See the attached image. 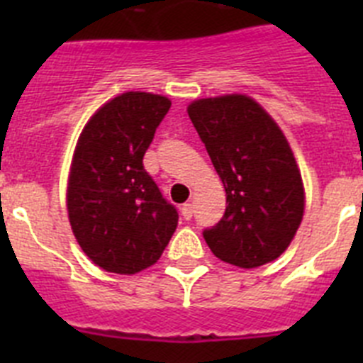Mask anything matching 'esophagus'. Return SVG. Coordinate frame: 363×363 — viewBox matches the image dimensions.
I'll use <instances>...</instances> for the list:
<instances>
[{
  "label": "esophagus",
  "mask_w": 363,
  "mask_h": 363,
  "mask_svg": "<svg viewBox=\"0 0 363 363\" xmlns=\"http://www.w3.org/2000/svg\"><path fill=\"white\" fill-rule=\"evenodd\" d=\"M182 216H184L185 220H191L192 218V205L191 203H185L184 207H182Z\"/></svg>",
  "instance_id": "1"
}]
</instances>
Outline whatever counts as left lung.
<instances>
[{"label": "left lung", "instance_id": "1", "mask_svg": "<svg viewBox=\"0 0 363 363\" xmlns=\"http://www.w3.org/2000/svg\"><path fill=\"white\" fill-rule=\"evenodd\" d=\"M225 187L227 209L203 238L216 258L243 269L277 259L303 218L300 169L274 120L243 94L187 108Z\"/></svg>", "mask_w": 363, "mask_h": 363}]
</instances>
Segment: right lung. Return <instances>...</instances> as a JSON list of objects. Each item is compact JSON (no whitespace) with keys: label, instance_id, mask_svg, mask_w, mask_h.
<instances>
[{"label":"right lung","instance_id":"right-lung-1","mask_svg":"<svg viewBox=\"0 0 363 363\" xmlns=\"http://www.w3.org/2000/svg\"><path fill=\"white\" fill-rule=\"evenodd\" d=\"M169 108L165 96L125 92L79 134L67 189L70 227L83 252L108 272L156 264L178 225V211L143 167Z\"/></svg>","mask_w":363,"mask_h":363}]
</instances>
